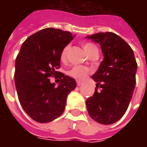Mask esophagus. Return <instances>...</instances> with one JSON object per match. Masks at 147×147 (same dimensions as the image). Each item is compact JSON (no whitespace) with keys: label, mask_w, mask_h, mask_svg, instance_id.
I'll use <instances>...</instances> for the list:
<instances>
[{"label":"esophagus","mask_w":147,"mask_h":147,"mask_svg":"<svg viewBox=\"0 0 147 147\" xmlns=\"http://www.w3.org/2000/svg\"><path fill=\"white\" fill-rule=\"evenodd\" d=\"M82 82L81 81H77V86H80V85H82Z\"/></svg>","instance_id":"obj_1"}]
</instances>
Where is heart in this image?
<instances>
[{
	"label": "heart",
	"instance_id": "heart-1",
	"mask_svg": "<svg viewBox=\"0 0 147 147\" xmlns=\"http://www.w3.org/2000/svg\"><path fill=\"white\" fill-rule=\"evenodd\" d=\"M82 47L84 49L85 52L90 56L94 52H98L97 47L91 42H84L82 44ZM69 46H66L65 48L63 49L62 52L60 54V59L62 61H65L67 58V54L69 51ZM90 70L88 68L82 66V65H75L73 68H71L68 71V74L72 78H75L77 80H83L86 78L87 76L89 74Z\"/></svg>",
	"mask_w": 147,
	"mask_h": 147
}]
</instances>
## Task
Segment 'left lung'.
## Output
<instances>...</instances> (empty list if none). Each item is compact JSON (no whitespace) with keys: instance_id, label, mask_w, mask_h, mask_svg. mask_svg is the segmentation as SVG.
<instances>
[{"instance_id":"1","label":"left lung","mask_w":147,"mask_h":147,"mask_svg":"<svg viewBox=\"0 0 147 147\" xmlns=\"http://www.w3.org/2000/svg\"><path fill=\"white\" fill-rule=\"evenodd\" d=\"M87 38L99 43L104 55L92 76L96 88L93 96L86 100L87 110L95 121L111 124L119 120L128 107L136 84L138 64L130 46L115 33L99 32Z\"/></svg>"}]
</instances>
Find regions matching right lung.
<instances>
[{"label":"right lung","instance_id":"obj_1","mask_svg":"<svg viewBox=\"0 0 147 147\" xmlns=\"http://www.w3.org/2000/svg\"><path fill=\"white\" fill-rule=\"evenodd\" d=\"M69 32L47 28L28 37L15 61L14 83L20 105L32 119L48 123L64 112L68 95L76 88L71 77L56 71L60 54L73 40ZM60 78L58 87L49 82Z\"/></svg>","mask_w":147,"mask_h":147}]
</instances>
